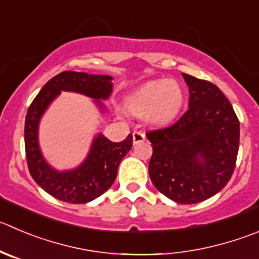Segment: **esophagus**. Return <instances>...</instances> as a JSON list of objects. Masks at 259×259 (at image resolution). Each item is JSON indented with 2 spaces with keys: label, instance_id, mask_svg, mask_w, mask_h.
Listing matches in <instances>:
<instances>
[{
  "label": "esophagus",
  "instance_id": "esophagus-1",
  "mask_svg": "<svg viewBox=\"0 0 259 259\" xmlns=\"http://www.w3.org/2000/svg\"><path fill=\"white\" fill-rule=\"evenodd\" d=\"M132 137H134V144H140V142L145 141V139H146V136H145V134H142V132H139V131H135L134 134H132Z\"/></svg>",
  "mask_w": 259,
  "mask_h": 259
}]
</instances>
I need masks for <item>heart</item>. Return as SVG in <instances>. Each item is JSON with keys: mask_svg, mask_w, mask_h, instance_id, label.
Instances as JSON below:
<instances>
[{"mask_svg": "<svg viewBox=\"0 0 259 259\" xmlns=\"http://www.w3.org/2000/svg\"><path fill=\"white\" fill-rule=\"evenodd\" d=\"M184 94L176 80L147 81L127 95L124 104L135 115H146L152 124H165L177 117L183 105Z\"/></svg>", "mask_w": 259, "mask_h": 259, "instance_id": "heart-1", "label": "heart"}]
</instances>
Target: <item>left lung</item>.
<instances>
[{"label":"left lung","mask_w":259,"mask_h":259,"mask_svg":"<svg viewBox=\"0 0 259 259\" xmlns=\"http://www.w3.org/2000/svg\"><path fill=\"white\" fill-rule=\"evenodd\" d=\"M188 110L174 124L147 132L152 152L149 174L159 192L178 203H198L230 181L240 124L230 102L213 83L182 73Z\"/></svg>","instance_id":"1"}]
</instances>
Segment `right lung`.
<instances>
[{
  "label": "right lung",
  "instance_id": "add662e5",
  "mask_svg": "<svg viewBox=\"0 0 259 259\" xmlns=\"http://www.w3.org/2000/svg\"><path fill=\"white\" fill-rule=\"evenodd\" d=\"M113 77L86 72L65 71L41 88L25 118V151L28 168L34 181L51 196L68 203H88L107 192L117 178L118 166L132 147V135L122 142H112L103 134L95 135L85 160L68 170H58L46 160L39 145V124L49 105L62 91L76 93L93 99L102 113L103 100L109 99Z\"/></svg>",
  "mask_w": 259,
  "mask_h": 259
}]
</instances>
